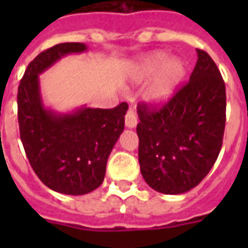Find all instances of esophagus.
I'll list each match as a JSON object with an SVG mask.
<instances>
[{"instance_id":"obj_1","label":"esophagus","mask_w":248,"mask_h":248,"mask_svg":"<svg viewBox=\"0 0 248 248\" xmlns=\"http://www.w3.org/2000/svg\"><path fill=\"white\" fill-rule=\"evenodd\" d=\"M138 124V117L134 109H129L125 115V126L129 129L135 128Z\"/></svg>"}]
</instances>
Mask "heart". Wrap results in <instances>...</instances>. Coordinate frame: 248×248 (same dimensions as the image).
Wrapping results in <instances>:
<instances>
[{
    "instance_id": "heart-1",
    "label": "heart",
    "mask_w": 248,
    "mask_h": 248,
    "mask_svg": "<svg viewBox=\"0 0 248 248\" xmlns=\"http://www.w3.org/2000/svg\"><path fill=\"white\" fill-rule=\"evenodd\" d=\"M185 68L181 59L172 57L161 50L148 54L137 65L133 80L143 83L155 78L145 92V99L153 105H163L172 97L177 84L180 83Z\"/></svg>"
}]
</instances>
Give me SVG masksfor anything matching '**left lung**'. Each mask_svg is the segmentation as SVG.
<instances>
[{"instance_id":"1","label":"left lung","mask_w":248,"mask_h":248,"mask_svg":"<svg viewBox=\"0 0 248 248\" xmlns=\"http://www.w3.org/2000/svg\"><path fill=\"white\" fill-rule=\"evenodd\" d=\"M186 83L161 109L139 104L140 171L155 191L179 195L209 174L222 146L226 89L217 65L201 49Z\"/></svg>"}]
</instances>
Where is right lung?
<instances>
[{
    "mask_svg": "<svg viewBox=\"0 0 248 248\" xmlns=\"http://www.w3.org/2000/svg\"><path fill=\"white\" fill-rule=\"evenodd\" d=\"M84 43H59L28 64L18 87V124L30 164L53 191L85 195L102 185L107 161L124 130L128 104L113 109L82 105L67 113L43 103L39 74L68 54L87 52Z\"/></svg>",
    "mask_w": 248,
    "mask_h": 248,
    "instance_id": "obj_1",
    "label": "right lung"
}]
</instances>
